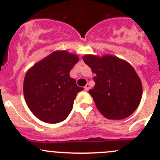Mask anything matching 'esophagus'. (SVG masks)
Returning <instances> with one entry per match:
<instances>
[{
  "label": "esophagus",
  "mask_w": 160,
  "mask_h": 160,
  "mask_svg": "<svg viewBox=\"0 0 160 160\" xmlns=\"http://www.w3.org/2000/svg\"><path fill=\"white\" fill-rule=\"evenodd\" d=\"M90 84H88V83H87V85H86V86H85V90H86V91H88L89 90V89H90Z\"/></svg>",
  "instance_id": "34e87169"
}]
</instances>
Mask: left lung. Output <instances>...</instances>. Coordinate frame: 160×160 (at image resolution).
Instances as JSON below:
<instances>
[{
    "label": "left lung",
    "mask_w": 160,
    "mask_h": 160,
    "mask_svg": "<svg viewBox=\"0 0 160 160\" xmlns=\"http://www.w3.org/2000/svg\"><path fill=\"white\" fill-rule=\"evenodd\" d=\"M90 66L95 86L89 90L98 110L108 119H123L138 107L142 95L141 80L127 61L113 55L82 57Z\"/></svg>",
    "instance_id": "1"
}]
</instances>
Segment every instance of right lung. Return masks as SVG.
<instances>
[{
	"label": "right lung",
	"instance_id": "add662e5",
	"mask_svg": "<svg viewBox=\"0 0 160 160\" xmlns=\"http://www.w3.org/2000/svg\"><path fill=\"white\" fill-rule=\"evenodd\" d=\"M78 62L75 53L57 50L28 70L24 79V97L37 118L48 123H58L67 118L78 93L83 90L70 77Z\"/></svg>",
	"mask_w": 160,
	"mask_h": 160
}]
</instances>
